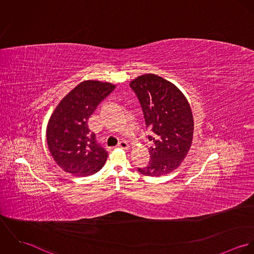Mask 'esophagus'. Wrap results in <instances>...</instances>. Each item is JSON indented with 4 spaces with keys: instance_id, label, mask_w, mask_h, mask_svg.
<instances>
[{
    "instance_id": "obj_1",
    "label": "esophagus",
    "mask_w": 254,
    "mask_h": 254,
    "mask_svg": "<svg viewBox=\"0 0 254 254\" xmlns=\"http://www.w3.org/2000/svg\"><path fill=\"white\" fill-rule=\"evenodd\" d=\"M117 146H119V147H121V148H123V149H129V148H130V146H129V145H128L125 141H120V142L118 143Z\"/></svg>"
}]
</instances>
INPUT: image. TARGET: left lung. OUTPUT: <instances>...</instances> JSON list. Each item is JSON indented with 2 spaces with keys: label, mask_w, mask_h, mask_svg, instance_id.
Here are the masks:
<instances>
[{
  "label": "left lung",
  "mask_w": 254,
  "mask_h": 254,
  "mask_svg": "<svg viewBox=\"0 0 254 254\" xmlns=\"http://www.w3.org/2000/svg\"><path fill=\"white\" fill-rule=\"evenodd\" d=\"M143 109L150 160L138 167L145 175L158 177L171 173L180 166L192 141L193 118L190 107L181 91L169 81L145 74L130 83Z\"/></svg>",
  "instance_id": "left-lung-1"
}]
</instances>
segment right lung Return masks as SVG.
Wrapping results in <instances>:
<instances>
[{"mask_svg":"<svg viewBox=\"0 0 254 254\" xmlns=\"http://www.w3.org/2000/svg\"><path fill=\"white\" fill-rule=\"evenodd\" d=\"M114 89L110 83L84 81L53 112L47 127V143L54 160L65 172L86 177L105 165L108 151L90 133L88 119Z\"/></svg>","mask_w":254,"mask_h":254,"instance_id":"right-lung-1","label":"right lung"}]
</instances>
